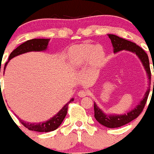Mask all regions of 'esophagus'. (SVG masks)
<instances>
[{"mask_svg":"<svg viewBox=\"0 0 154 154\" xmlns=\"http://www.w3.org/2000/svg\"><path fill=\"white\" fill-rule=\"evenodd\" d=\"M88 92L87 91H85V90H81V91H79V92H78V95L80 97H86V96L88 95Z\"/></svg>","mask_w":154,"mask_h":154,"instance_id":"obj_1","label":"esophagus"}]
</instances>
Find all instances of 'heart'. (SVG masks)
<instances>
[{
	"label": "heart",
	"mask_w": 154,
	"mask_h": 154,
	"mask_svg": "<svg viewBox=\"0 0 154 154\" xmlns=\"http://www.w3.org/2000/svg\"><path fill=\"white\" fill-rule=\"evenodd\" d=\"M104 57L105 52L101 45L95 46L87 42L75 45L69 51V58L75 66L85 64L90 59L92 66H98L103 63Z\"/></svg>",
	"instance_id": "1"
}]
</instances>
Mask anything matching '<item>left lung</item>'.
<instances>
[{"label":"left lung","mask_w":154,"mask_h":154,"mask_svg":"<svg viewBox=\"0 0 154 154\" xmlns=\"http://www.w3.org/2000/svg\"><path fill=\"white\" fill-rule=\"evenodd\" d=\"M108 36L110 38L111 41H112V45H113L114 48V52L115 53L123 51V50L135 53V54L140 59L144 69H145L146 72L147 74V77H148L149 85H150L151 72H150V63H149L148 56H147V53L141 47L137 45L134 42L119 37L116 35L108 34ZM149 93H150V87L148 88L147 91H146L144 97L140 101L138 106L134 109L131 110L130 112H127V114H124V115H107V114L104 113L94 103V117L100 124L106 127H109V128H117V127H122V126L131 122V121H133L134 119H135V118L139 116V115L141 113L144 106H145Z\"/></svg>","instance_id":"8db88e82"}]
</instances>
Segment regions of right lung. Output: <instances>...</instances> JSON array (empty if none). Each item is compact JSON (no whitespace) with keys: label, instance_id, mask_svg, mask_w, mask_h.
Listing matches in <instances>:
<instances>
[{"label":"right lung","instance_id":"obj_1","mask_svg":"<svg viewBox=\"0 0 154 154\" xmlns=\"http://www.w3.org/2000/svg\"><path fill=\"white\" fill-rule=\"evenodd\" d=\"M49 39H30V40L26 41L24 43L21 44L19 46H18L16 49L13 50L11 53H10V56H9L8 61L6 63L5 66H4V69H5L6 66L8 63L9 60H11L16 56L19 55V54H24V53L29 52V51H45L46 50L47 46H48V42H49ZM0 72H1V67H0ZM74 99H71L69 103H66L61 109L58 112L57 115H54L53 118H50L48 121H45L43 123H28L25 122V121H22L20 118L19 120L20 122L22 123V125L27 128L29 130L36 131V132H51V131L55 130L59 127V126L63 122V119L66 117V113H67L68 110V106L71 102H72Z\"/></svg>","mask_w":154,"mask_h":154}]
</instances>
